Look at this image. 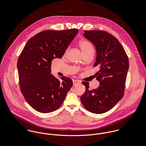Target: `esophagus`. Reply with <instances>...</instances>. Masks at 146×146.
<instances>
[{
    "instance_id": "1",
    "label": "esophagus",
    "mask_w": 146,
    "mask_h": 146,
    "mask_svg": "<svg viewBox=\"0 0 146 146\" xmlns=\"http://www.w3.org/2000/svg\"><path fill=\"white\" fill-rule=\"evenodd\" d=\"M81 82H80V81H79V80H73V85L75 86V85H77V84H78L80 83Z\"/></svg>"
}]
</instances>
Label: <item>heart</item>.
Instances as JSON below:
<instances>
[{
	"label": "heart",
	"mask_w": 146,
	"mask_h": 146,
	"mask_svg": "<svg viewBox=\"0 0 146 146\" xmlns=\"http://www.w3.org/2000/svg\"><path fill=\"white\" fill-rule=\"evenodd\" d=\"M79 45L84 55L90 52H94L93 45L90 42L87 40H80L79 42Z\"/></svg>",
	"instance_id": "heart-1"
}]
</instances>
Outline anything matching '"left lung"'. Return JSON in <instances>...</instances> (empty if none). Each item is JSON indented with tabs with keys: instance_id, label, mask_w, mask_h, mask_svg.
<instances>
[{
	"instance_id": "left-lung-1",
	"label": "left lung",
	"mask_w": 146,
	"mask_h": 146,
	"mask_svg": "<svg viewBox=\"0 0 146 146\" xmlns=\"http://www.w3.org/2000/svg\"><path fill=\"white\" fill-rule=\"evenodd\" d=\"M83 36L95 46L97 57L94 67L100 85L89 90V83L83 82L85 92L81 96L84 107L89 112L100 114L112 108L124 96L129 60L119 41L110 34L100 30L84 31Z\"/></svg>"
}]
</instances>
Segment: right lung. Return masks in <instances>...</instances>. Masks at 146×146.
I'll list each match as a JSON object with an SVG mask.
<instances>
[{"label": "right lung", "mask_w": 146, "mask_h": 146, "mask_svg": "<svg viewBox=\"0 0 146 146\" xmlns=\"http://www.w3.org/2000/svg\"><path fill=\"white\" fill-rule=\"evenodd\" d=\"M78 31L45 30L31 38L23 49L17 62L21 93L36 111L56 110L72 87L71 79L63 76L60 82L51 74V62L62 57Z\"/></svg>", "instance_id": "right-lung-1"}]
</instances>
